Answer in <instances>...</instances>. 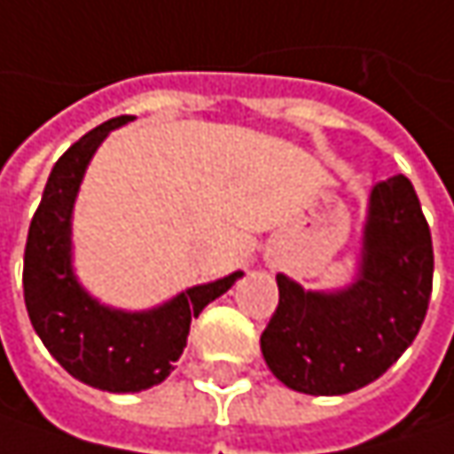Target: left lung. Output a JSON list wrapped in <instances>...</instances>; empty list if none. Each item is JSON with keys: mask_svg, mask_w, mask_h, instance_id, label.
I'll use <instances>...</instances> for the list:
<instances>
[{"mask_svg": "<svg viewBox=\"0 0 454 454\" xmlns=\"http://www.w3.org/2000/svg\"><path fill=\"white\" fill-rule=\"evenodd\" d=\"M434 275L429 223L395 174L370 192L357 278L318 293L278 275L280 303L262 333L272 375L308 395H344L378 380L424 324Z\"/></svg>", "mask_w": 454, "mask_h": 454, "instance_id": "8db88e82", "label": "left lung"}]
</instances>
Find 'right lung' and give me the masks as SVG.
Here are the masks:
<instances>
[{"instance_id": "1", "label": "right lung", "mask_w": 454, "mask_h": 454, "mask_svg": "<svg viewBox=\"0 0 454 454\" xmlns=\"http://www.w3.org/2000/svg\"><path fill=\"white\" fill-rule=\"evenodd\" d=\"M133 121L121 115L82 136L56 161L25 244V306L35 333L56 362L87 386L138 393L167 380L187 347L192 318L221 298L244 272L187 287L164 306L121 310L102 306L74 275L71 215L94 151L110 130Z\"/></svg>"}]
</instances>
